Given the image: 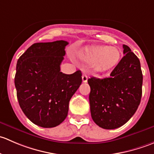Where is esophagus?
<instances>
[{"instance_id":"obj_1","label":"esophagus","mask_w":154,"mask_h":154,"mask_svg":"<svg viewBox=\"0 0 154 154\" xmlns=\"http://www.w3.org/2000/svg\"><path fill=\"white\" fill-rule=\"evenodd\" d=\"M82 80H83V83H86L87 80H88V77L86 74H83V76H82Z\"/></svg>"}]
</instances>
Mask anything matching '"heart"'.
Wrapping results in <instances>:
<instances>
[{
    "label": "heart",
    "instance_id": "b5f03b06",
    "mask_svg": "<svg viewBox=\"0 0 154 154\" xmlns=\"http://www.w3.org/2000/svg\"><path fill=\"white\" fill-rule=\"evenodd\" d=\"M82 58L93 70L97 73H103L114 69L120 63L122 53L119 48L106 45L90 47L82 54Z\"/></svg>",
    "mask_w": 154,
    "mask_h": 154
}]
</instances>
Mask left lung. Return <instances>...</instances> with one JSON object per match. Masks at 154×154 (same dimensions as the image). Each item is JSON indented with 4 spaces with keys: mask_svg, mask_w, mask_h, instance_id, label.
<instances>
[{
    "mask_svg": "<svg viewBox=\"0 0 154 154\" xmlns=\"http://www.w3.org/2000/svg\"><path fill=\"white\" fill-rule=\"evenodd\" d=\"M124 56L109 77H91L89 103L94 123L101 128L112 130L122 127L134 115L142 94L140 61L127 45Z\"/></svg>",
    "mask_w": 154,
    "mask_h": 154,
    "instance_id": "1",
    "label": "left lung"
}]
</instances>
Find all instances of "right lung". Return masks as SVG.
I'll use <instances>...</instances> for the list:
<instances>
[{"label":"right lung","instance_id":"right-lung-1","mask_svg":"<svg viewBox=\"0 0 154 154\" xmlns=\"http://www.w3.org/2000/svg\"><path fill=\"white\" fill-rule=\"evenodd\" d=\"M68 42L32 45L18 60L15 86L20 107L35 125L57 127L68 116V104L82 83V73L66 74L60 65Z\"/></svg>","mask_w":154,"mask_h":154}]
</instances>
